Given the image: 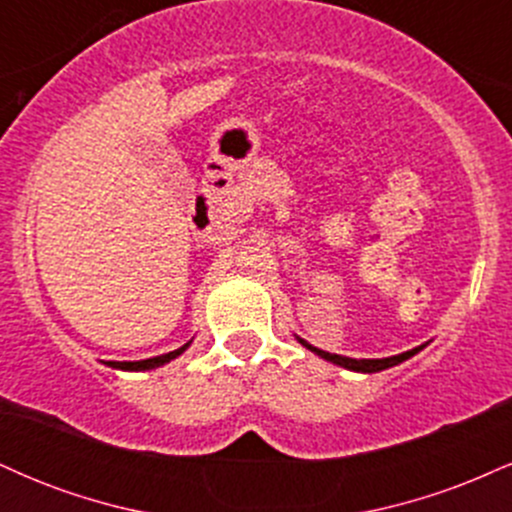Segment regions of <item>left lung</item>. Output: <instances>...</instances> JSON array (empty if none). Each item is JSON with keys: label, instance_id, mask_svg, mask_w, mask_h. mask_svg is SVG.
<instances>
[{"label": "left lung", "instance_id": "8db88e82", "mask_svg": "<svg viewBox=\"0 0 512 512\" xmlns=\"http://www.w3.org/2000/svg\"><path fill=\"white\" fill-rule=\"evenodd\" d=\"M296 339L305 346V349L313 351L315 356L325 358V361L334 363V366H342V368H346V370H354V373H380V370H387V368H392V366H399V363H404V361H407V358L419 354L421 349H426V344H428V342H426V344H421V346H414V349L404 351V354L387 356V358H349V356H339V354H330V351L317 349V346L308 344V342H305V339H301V337H296Z\"/></svg>", "mask_w": 512, "mask_h": 512}]
</instances>
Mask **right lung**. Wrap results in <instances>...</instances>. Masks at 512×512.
I'll list each match as a JSON object with an SVG mask.
<instances>
[{
    "label": "right lung",
    "instance_id": "right-lung-1",
    "mask_svg": "<svg viewBox=\"0 0 512 512\" xmlns=\"http://www.w3.org/2000/svg\"><path fill=\"white\" fill-rule=\"evenodd\" d=\"M190 344H192V339L187 344H182L180 349L168 351V354H161V356H154V358H144V361H108V366L115 368V370H129V373H139V370H154V368L166 366V363L173 361V358H178L180 354H185L187 346H190Z\"/></svg>",
    "mask_w": 512,
    "mask_h": 512
}]
</instances>
